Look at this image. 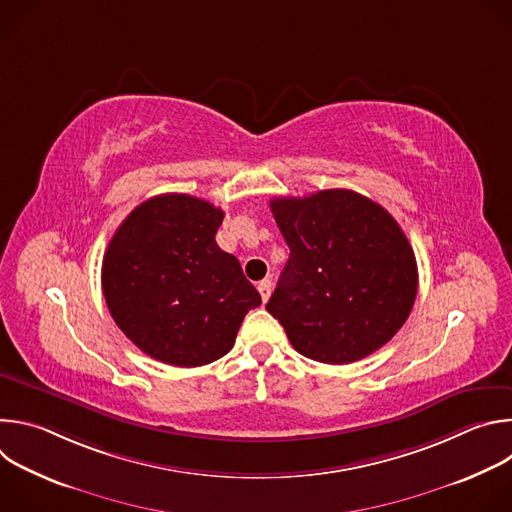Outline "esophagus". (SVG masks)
<instances>
[{
  "label": "esophagus",
  "mask_w": 512,
  "mask_h": 512,
  "mask_svg": "<svg viewBox=\"0 0 512 512\" xmlns=\"http://www.w3.org/2000/svg\"><path fill=\"white\" fill-rule=\"evenodd\" d=\"M257 289H259V294H261V300L267 302L269 296H271V279H261L257 283Z\"/></svg>",
  "instance_id": "34e87169"
}]
</instances>
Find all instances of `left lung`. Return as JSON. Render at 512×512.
<instances>
[{
	"label": "left lung",
	"mask_w": 512,
	"mask_h": 512,
	"mask_svg": "<svg viewBox=\"0 0 512 512\" xmlns=\"http://www.w3.org/2000/svg\"><path fill=\"white\" fill-rule=\"evenodd\" d=\"M269 206L289 259L265 308L291 346L326 364L385 346L417 296L415 255L395 218L344 188Z\"/></svg>",
	"instance_id": "8db88e82"
}]
</instances>
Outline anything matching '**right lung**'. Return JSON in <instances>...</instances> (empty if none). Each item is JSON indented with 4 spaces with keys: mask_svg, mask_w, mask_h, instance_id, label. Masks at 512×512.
Instances as JSON below:
<instances>
[{
    "mask_svg": "<svg viewBox=\"0 0 512 512\" xmlns=\"http://www.w3.org/2000/svg\"><path fill=\"white\" fill-rule=\"evenodd\" d=\"M225 212L188 194L141 202L119 225L103 259L107 308L148 356L202 367L225 356L259 291L235 255L216 245Z\"/></svg>",
    "mask_w": 512,
    "mask_h": 512,
    "instance_id": "1",
    "label": "right lung"
}]
</instances>
